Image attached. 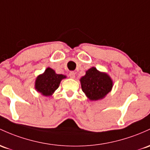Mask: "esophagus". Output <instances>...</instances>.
Wrapping results in <instances>:
<instances>
[{"instance_id": "esophagus-1", "label": "esophagus", "mask_w": 150, "mask_h": 150, "mask_svg": "<svg viewBox=\"0 0 150 150\" xmlns=\"http://www.w3.org/2000/svg\"><path fill=\"white\" fill-rule=\"evenodd\" d=\"M69 76H70V78H75V73L73 71H71L69 73Z\"/></svg>"}]
</instances>
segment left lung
Here are the masks:
<instances>
[{
	"label": "left lung",
	"mask_w": 150,
	"mask_h": 150,
	"mask_svg": "<svg viewBox=\"0 0 150 150\" xmlns=\"http://www.w3.org/2000/svg\"><path fill=\"white\" fill-rule=\"evenodd\" d=\"M80 81L82 90L91 101L103 99L113 87V81L110 75L99 71L95 67L87 70Z\"/></svg>",
	"instance_id": "1"
}]
</instances>
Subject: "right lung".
<instances>
[{
    "label": "right lung",
    "mask_w": 150,
    "mask_h": 150,
    "mask_svg": "<svg viewBox=\"0 0 150 150\" xmlns=\"http://www.w3.org/2000/svg\"><path fill=\"white\" fill-rule=\"evenodd\" d=\"M66 78V75L57 74L52 68L47 67L43 73L36 78L35 89L44 96H51L58 88L61 80Z\"/></svg>",
    "instance_id": "obj_1"
}]
</instances>
